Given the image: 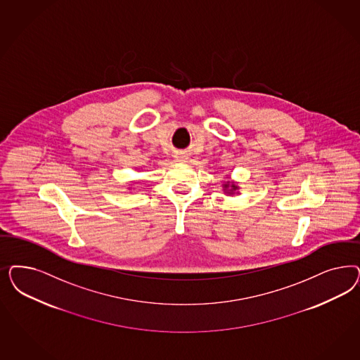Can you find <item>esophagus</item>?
<instances>
[{
	"instance_id": "esophagus-1",
	"label": "esophagus",
	"mask_w": 360,
	"mask_h": 360,
	"mask_svg": "<svg viewBox=\"0 0 360 360\" xmlns=\"http://www.w3.org/2000/svg\"><path fill=\"white\" fill-rule=\"evenodd\" d=\"M177 158V160H186V155H183V153H180V155H177L176 156Z\"/></svg>"
}]
</instances>
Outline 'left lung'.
<instances>
[{
  "mask_svg": "<svg viewBox=\"0 0 360 360\" xmlns=\"http://www.w3.org/2000/svg\"><path fill=\"white\" fill-rule=\"evenodd\" d=\"M234 189H236V186H234Z\"/></svg>",
  "mask_w": 360,
  "mask_h": 360,
  "instance_id": "left-lung-1",
  "label": "left lung"
}]
</instances>
